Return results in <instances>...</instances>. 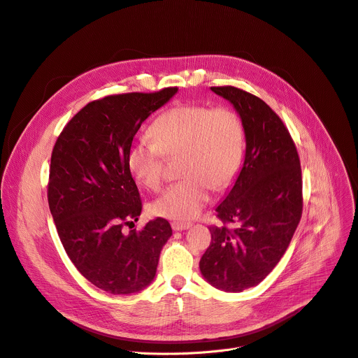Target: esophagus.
Masks as SVG:
<instances>
[{
    "mask_svg": "<svg viewBox=\"0 0 358 358\" xmlns=\"http://www.w3.org/2000/svg\"><path fill=\"white\" fill-rule=\"evenodd\" d=\"M192 227L190 222H172V229L173 231H185Z\"/></svg>",
    "mask_w": 358,
    "mask_h": 358,
    "instance_id": "obj_1",
    "label": "esophagus"
}]
</instances>
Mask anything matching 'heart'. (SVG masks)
Wrapping results in <instances>:
<instances>
[{"label":"heart","instance_id":"b5f03b06","mask_svg":"<svg viewBox=\"0 0 358 358\" xmlns=\"http://www.w3.org/2000/svg\"><path fill=\"white\" fill-rule=\"evenodd\" d=\"M152 139L137 141L127 155L134 180L157 190L164 179L166 157L180 156L185 176L152 203L157 216L187 221L210 199L212 187L221 190L236 176L243 156L245 131L235 110L219 106H176L152 124Z\"/></svg>","mask_w":358,"mask_h":358}]
</instances>
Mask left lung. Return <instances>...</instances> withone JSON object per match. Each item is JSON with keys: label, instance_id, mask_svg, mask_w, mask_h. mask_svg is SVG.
<instances>
[{"label": "left lung", "instance_id": "1", "mask_svg": "<svg viewBox=\"0 0 358 358\" xmlns=\"http://www.w3.org/2000/svg\"><path fill=\"white\" fill-rule=\"evenodd\" d=\"M210 90L235 107L246 149L235 185L216 208L222 225L209 227L199 268L215 288L241 292L266 277L294 236L302 213L301 164L288 129L264 100L232 86Z\"/></svg>", "mask_w": 358, "mask_h": 358}]
</instances>
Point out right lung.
<instances>
[{"label": "right lung", "mask_w": 358, "mask_h": 358, "mask_svg": "<svg viewBox=\"0 0 358 358\" xmlns=\"http://www.w3.org/2000/svg\"><path fill=\"white\" fill-rule=\"evenodd\" d=\"M178 93H126L90 101L66 124L54 145L48 206L64 250L86 280L115 295L139 292L155 278L163 245L172 235L163 217L134 227L142 212L127 168L142 123Z\"/></svg>", "instance_id": "1"}]
</instances>
